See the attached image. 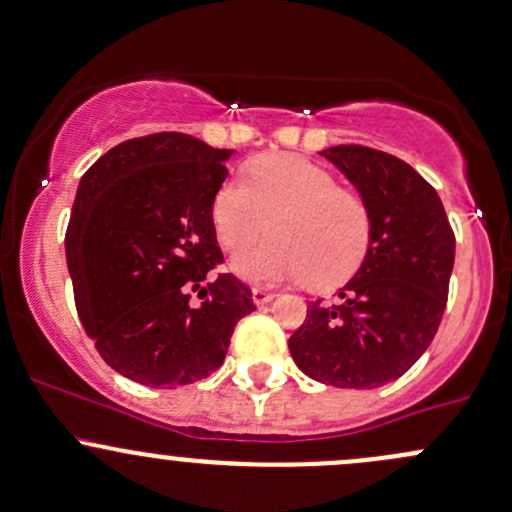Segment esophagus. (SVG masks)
Segmentation results:
<instances>
[{"mask_svg": "<svg viewBox=\"0 0 512 512\" xmlns=\"http://www.w3.org/2000/svg\"><path fill=\"white\" fill-rule=\"evenodd\" d=\"M272 299H274V294L267 292V289H252V301H255V306L270 304Z\"/></svg>", "mask_w": 512, "mask_h": 512, "instance_id": "obj_1", "label": "esophagus"}]
</instances>
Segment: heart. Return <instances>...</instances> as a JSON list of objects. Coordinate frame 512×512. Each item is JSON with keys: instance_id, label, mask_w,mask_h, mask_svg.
<instances>
[{"instance_id": "heart-1", "label": "heart", "mask_w": 512, "mask_h": 512, "mask_svg": "<svg viewBox=\"0 0 512 512\" xmlns=\"http://www.w3.org/2000/svg\"><path fill=\"white\" fill-rule=\"evenodd\" d=\"M213 228L228 252H242L270 230L272 242L235 260L247 282L306 277L331 289L358 270L370 247V211L360 193L338 186L324 166L297 154H265L250 184L228 179L213 196Z\"/></svg>"}]
</instances>
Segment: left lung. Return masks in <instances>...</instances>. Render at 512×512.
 <instances>
[{
	"mask_svg": "<svg viewBox=\"0 0 512 512\" xmlns=\"http://www.w3.org/2000/svg\"><path fill=\"white\" fill-rule=\"evenodd\" d=\"M370 211V247L333 304L311 301L289 338L301 373L333 387L373 390L405 375L429 348L449 297L454 230L441 198L407 161L338 144L319 152Z\"/></svg>",
	"mask_w": 512,
	"mask_h": 512,
	"instance_id": "left-lung-1",
	"label": "left lung"
}]
</instances>
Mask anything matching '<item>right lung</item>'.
<instances>
[{"label":"right lung","mask_w":512,"mask_h":512,"mask_svg":"<svg viewBox=\"0 0 512 512\" xmlns=\"http://www.w3.org/2000/svg\"><path fill=\"white\" fill-rule=\"evenodd\" d=\"M233 149L181 132L127 139L90 166L75 193L66 260L75 309L110 368L147 387L208 378L233 328L255 311L223 262L213 196ZM201 305H191L190 289Z\"/></svg>","instance_id":"right-lung-1"}]
</instances>
